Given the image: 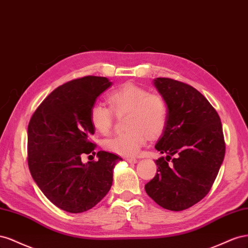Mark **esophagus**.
Returning <instances> with one entry per match:
<instances>
[{
	"label": "esophagus",
	"instance_id": "34e87169",
	"mask_svg": "<svg viewBox=\"0 0 248 248\" xmlns=\"http://www.w3.org/2000/svg\"><path fill=\"white\" fill-rule=\"evenodd\" d=\"M124 160L126 162H129V163H136L137 162V159H135V158H124Z\"/></svg>",
	"mask_w": 248,
	"mask_h": 248
}]
</instances>
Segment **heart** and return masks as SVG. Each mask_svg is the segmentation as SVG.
I'll return each instance as SVG.
<instances>
[{"mask_svg":"<svg viewBox=\"0 0 248 248\" xmlns=\"http://www.w3.org/2000/svg\"><path fill=\"white\" fill-rule=\"evenodd\" d=\"M111 107L95 103L90 108L89 120L95 131L108 134L113 125L114 110L116 113L128 112L125 126L129 131L118 134L104 141V148L124 157L139 153L147 135L155 138L164 132L168 122V107L163 97L152 94L145 88L126 83L109 96Z\"/></svg>","mask_w":248,"mask_h":248,"instance_id":"heart-1","label":"heart"}]
</instances>
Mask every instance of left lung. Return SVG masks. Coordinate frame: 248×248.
Instances as JSON below:
<instances>
[{"instance_id":"8db88e82","label":"left lung","mask_w":248,"mask_h":248,"mask_svg":"<svg viewBox=\"0 0 248 248\" xmlns=\"http://www.w3.org/2000/svg\"><path fill=\"white\" fill-rule=\"evenodd\" d=\"M155 88L168 107V122L155 150L157 173L144 186L160 207L183 211L211 190L225 154L218 113L199 90L169 78H157Z\"/></svg>"}]
</instances>
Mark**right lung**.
<instances>
[{
	"label": "right lung",
	"instance_id": "right-lung-1",
	"mask_svg": "<svg viewBox=\"0 0 248 248\" xmlns=\"http://www.w3.org/2000/svg\"><path fill=\"white\" fill-rule=\"evenodd\" d=\"M105 77L86 76L54 89L35 110L28 124V165L33 180L56 207L69 213L93 208L109 192L117 155L95 154L89 120L95 98L111 86Z\"/></svg>",
	"mask_w": 248,
	"mask_h": 248
}]
</instances>
